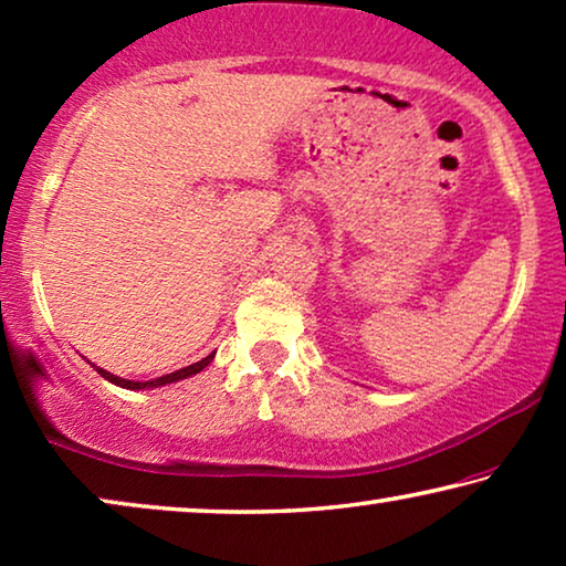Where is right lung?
Listing matches in <instances>:
<instances>
[{
    "instance_id": "obj_1",
    "label": "right lung",
    "mask_w": 566,
    "mask_h": 566,
    "mask_svg": "<svg viewBox=\"0 0 566 566\" xmlns=\"http://www.w3.org/2000/svg\"><path fill=\"white\" fill-rule=\"evenodd\" d=\"M213 355H216V353L206 355L203 360H198V363H192V366H185V368H180V370H175V374H167V376H159V378H154V381H128V378H120V376H115V374H107L105 368H97L95 363H90V366L95 368L99 376L107 378V381H111V384L120 386V389L138 391V389H159V386H167V384L182 381V378H190V376H196V374H200V370H203V368L208 366V363L213 360Z\"/></svg>"
}]
</instances>
